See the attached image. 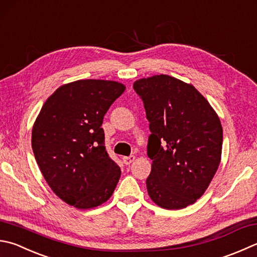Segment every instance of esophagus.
<instances>
[{
	"instance_id": "esophagus-1",
	"label": "esophagus",
	"mask_w": 257,
	"mask_h": 257,
	"mask_svg": "<svg viewBox=\"0 0 257 257\" xmlns=\"http://www.w3.org/2000/svg\"><path fill=\"white\" fill-rule=\"evenodd\" d=\"M135 160V157L134 156H130V157H123V162L124 164H126V166H128V164L132 163Z\"/></svg>"
}]
</instances>
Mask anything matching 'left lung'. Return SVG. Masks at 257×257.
<instances>
[{
  "label": "left lung",
  "mask_w": 257,
  "mask_h": 257,
  "mask_svg": "<svg viewBox=\"0 0 257 257\" xmlns=\"http://www.w3.org/2000/svg\"><path fill=\"white\" fill-rule=\"evenodd\" d=\"M133 88L143 100L151 131L150 198L169 210L192 205L219 167L222 127L218 115L191 84L171 76L139 79Z\"/></svg>",
  "instance_id": "obj_1"
}]
</instances>
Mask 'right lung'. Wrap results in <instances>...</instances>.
<instances>
[{
  "mask_svg": "<svg viewBox=\"0 0 257 257\" xmlns=\"http://www.w3.org/2000/svg\"><path fill=\"white\" fill-rule=\"evenodd\" d=\"M118 81L84 79L65 84L43 104L32 128V150L51 190L77 209L107 201L120 177L108 157L104 115L124 93Z\"/></svg>",
  "mask_w": 257,
  "mask_h": 257,
  "instance_id": "add662e5",
  "label": "right lung"
}]
</instances>
